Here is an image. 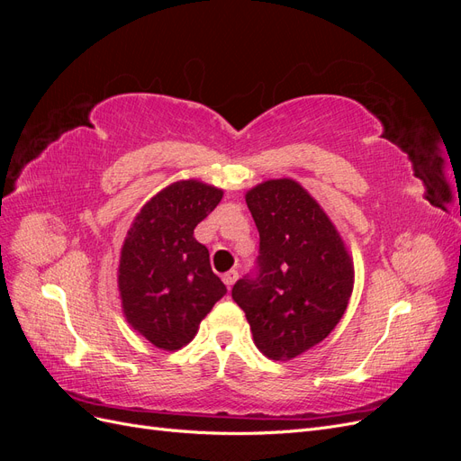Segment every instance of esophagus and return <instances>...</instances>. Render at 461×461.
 Masks as SVG:
<instances>
[{
    "mask_svg": "<svg viewBox=\"0 0 461 461\" xmlns=\"http://www.w3.org/2000/svg\"><path fill=\"white\" fill-rule=\"evenodd\" d=\"M236 278H239V271L230 269V271H227L225 275H222V283L227 285V288H230L236 283Z\"/></svg>",
    "mask_w": 461,
    "mask_h": 461,
    "instance_id": "34e87169",
    "label": "esophagus"
}]
</instances>
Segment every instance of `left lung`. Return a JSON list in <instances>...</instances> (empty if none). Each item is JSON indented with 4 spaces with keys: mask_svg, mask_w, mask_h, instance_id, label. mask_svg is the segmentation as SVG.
I'll return each instance as SVG.
<instances>
[{
    "mask_svg": "<svg viewBox=\"0 0 461 461\" xmlns=\"http://www.w3.org/2000/svg\"><path fill=\"white\" fill-rule=\"evenodd\" d=\"M259 230L254 275L232 286L263 356L292 359L339 325L354 288L350 254L321 205L296 180L276 178L248 190Z\"/></svg>",
    "mask_w": 461,
    "mask_h": 461,
    "instance_id": "obj_1",
    "label": "left lung"
}]
</instances>
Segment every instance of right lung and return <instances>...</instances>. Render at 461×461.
<instances>
[{
    "label": "right lung",
    "mask_w": 461,
    "mask_h": 461,
    "mask_svg": "<svg viewBox=\"0 0 461 461\" xmlns=\"http://www.w3.org/2000/svg\"><path fill=\"white\" fill-rule=\"evenodd\" d=\"M221 198L215 186L178 180L140 209L121 248L117 283L124 317L161 350L186 346L227 294L207 248L194 239V229Z\"/></svg>",
    "instance_id": "1"
}]
</instances>
